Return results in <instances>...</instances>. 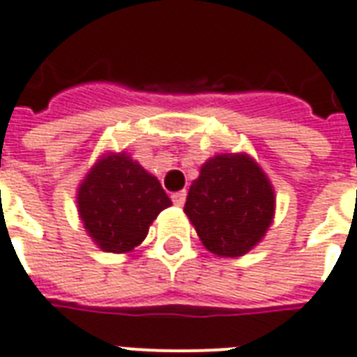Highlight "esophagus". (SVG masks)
Returning <instances> with one entry per match:
<instances>
[{
	"label": "esophagus",
	"mask_w": 357,
	"mask_h": 357,
	"mask_svg": "<svg viewBox=\"0 0 357 357\" xmlns=\"http://www.w3.org/2000/svg\"><path fill=\"white\" fill-rule=\"evenodd\" d=\"M171 199H173V204H175L176 207H182L184 202H186V192H184V190H182V192H175V194L171 196Z\"/></svg>",
	"instance_id": "obj_1"
}]
</instances>
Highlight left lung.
<instances>
[{
  "label": "left lung",
  "instance_id": "left-lung-1",
  "mask_svg": "<svg viewBox=\"0 0 357 357\" xmlns=\"http://www.w3.org/2000/svg\"><path fill=\"white\" fill-rule=\"evenodd\" d=\"M184 213L207 251L243 257L274 220V186L249 153H217L192 182Z\"/></svg>",
  "mask_w": 357,
  "mask_h": 357
}]
</instances>
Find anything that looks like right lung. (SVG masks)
I'll return each mask as SVG.
<instances>
[{
	"label": "right lung",
	"mask_w": 357,
	"mask_h": 357,
	"mask_svg": "<svg viewBox=\"0 0 357 357\" xmlns=\"http://www.w3.org/2000/svg\"><path fill=\"white\" fill-rule=\"evenodd\" d=\"M85 232L106 253H131L171 199L160 181L125 152L102 153L77 188Z\"/></svg>",
	"instance_id": "right-lung-1"
}]
</instances>
